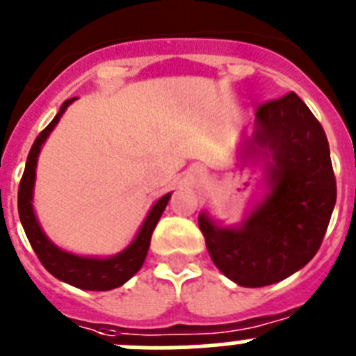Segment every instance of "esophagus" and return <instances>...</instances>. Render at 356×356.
<instances>
[{"label": "esophagus", "mask_w": 356, "mask_h": 356, "mask_svg": "<svg viewBox=\"0 0 356 356\" xmlns=\"http://www.w3.org/2000/svg\"><path fill=\"white\" fill-rule=\"evenodd\" d=\"M197 177H200V179L204 177V175H202V172H198V174H197Z\"/></svg>", "instance_id": "obj_1"}]
</instances>
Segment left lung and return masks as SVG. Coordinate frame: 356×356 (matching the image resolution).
<instances>
[{"mask_svg":"<svg viewBox=\"0 0 356 356\" xmlns=\"http://www.w3.org/2000/svg\"><path fill=\"white\" fill-rule=\"evenodd\" d=\"M268 149L264 204L241 228L216 227L205 214L198 227L216 267L234 283L260 288L279 283L318 253L334 211L337 186L327 135L295 92L261 103L251 149Z\"/></svg>","mask_w":356,"mask_h":356,"instance_id":"8db88e82","label":"left lung"}]
</instances>
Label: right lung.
<instances>
[{
	"mask_svg": "<svg viewBox=\"0 0 356 356\" xmlns=\"http://www.w3.org/2000/svg\"><path fill=\"white\" fill-rule=\"evenodd\" d=\"M77 98H70L59 108L58 115L49 122V126L36 137L35 144H33L31 151L28 154V161H26L24 174H22L21 184H19V195H17V205H19V218H21L22 228L26 232L29 244H31L33 251L36 253L38 260L42 265L51 272L54 277L59 281L72 284L81 290H92V291H107L119 288L124 284L131 275L137 274L140 270L142 264H144L145 257H147V249L151 244V235L154 232L156 225H158L159 218H161L163 211L167 207L168 200H170V193L159 198L151 209L149 216L145 218L144 225H142L140 232L135 237V241L122 251V253L115 254L112 258H84L77 257V254L66 253L63 249L56 248L45 234L40 228L38 221L33 212V186H35V174H36V158L42 149V144L45 138L49 137V133L54 129L58 124L59 118L63 112L68 108L70 103Z\"/></svg>",
	"mask_w": 356,
	"mask_h": 356,
	"instance_id": "obj_1",
	"label": "right lung"
}]
</instances>
